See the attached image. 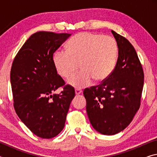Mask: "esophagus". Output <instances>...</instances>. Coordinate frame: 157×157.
I'll list each match as a JSON object with an SVG mask.
<instances>
[{
  "label": "esophagus",
  "instance_id": "1",
  "mask_svg": "<svg viewBox=\"0 0 157 157\" xmlns=\"http://www.w3.org/2000/svg\"><path fill=\"white\" fill-rule=\"evenodd\" d=\"M82 93V90L79 89H75V94L78 95H79Z\"/></svg>",
  "mask_w": 157,
  "mask_h": 157
}]
</instances>
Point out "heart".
<instances>
[{
	"label": "heart",
	"instance_id": "b5f03b06",
	"mask_svg": "<svg viewBox=\"0 0 157 157\" xmlns=\"http://www.w3.org/2000/svg\"><path fill=\"white\" fill-rule=\"evenodd\" d=\"M66 50H57L52 55V62L58 75L70 76L79 63L82 70L68 79V84L77 89L88 86L92 79L105 80L115 68L118 46L115 39L101 34L84 32L68 41Z\"/></svg>",
	"mask_w": 157,
	"mask_h": 157
}]
</instances>
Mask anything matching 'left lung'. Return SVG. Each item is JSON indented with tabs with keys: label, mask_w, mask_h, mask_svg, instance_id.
Returning a JSON list of instances; mask_svg holds the SVG:
<instances>
[{
	"label": "left lung",
	"mask_w": 157,
	"mask_h": 157,
	"mask_svg": "<svg viewBox=\"0 0 157 157\" xmlns=\"http://www.w3.org/2000/svg\"><path fill=\"white\" fill-rule=\"evenodd\" d=\"M118 44L115 68L98 86L84 89L86 113L93 127L114 135L129 125L140 105L144 73L137 53L124 36L111 30Z\"/></svg>",
	"instance_id": "left-lung-1"
}]
</instances>
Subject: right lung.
<instances>
[{
    "label": "right lung",
    "instance_id": "add662e5",
    "mask_svg": "<svg viewBox=\"0 0 157 157\" xmlns=\"http://www.w3.org/2000/svg\"><path fill=\"white\" fill-rule=\"evenodd\" d=\"M71 35L37 32L23 45L12 65L10 81L16 113L42 139H51L62 131L75 97V89L65 85L52 62L54 52ZM62 86L59 94H53Z\"/></svg>",
    "mask_w": 157,
    "mask_h": 157
}]
</instances>
